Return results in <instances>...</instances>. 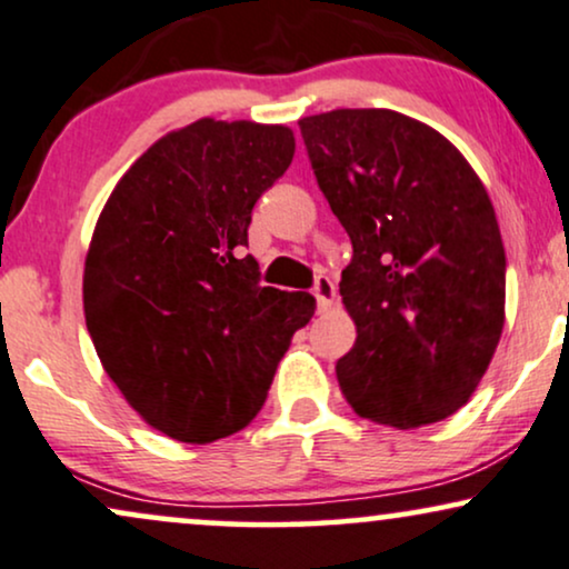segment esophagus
<instances>
[{
  "label": "esophagus",
  "instance_id": "1",
  "mask_svg": "<svg viewBox=\"0 0 569 569\" xmlns=\"http://www.w3.org/2000/svg\"><path fill=\"white\" fill-rule=\"evenodd\" d=\"M313 296H317L319 311H327L335 303V282L329 277H319L317 284H313Z\"/></svg>",
  "mask_w": 569,
  "mask_h": 569
}]
</instances>
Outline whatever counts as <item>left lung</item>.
Listing matches in <instances>:
<instances>
[{"label": "left lung", "instance_id": "1", "mask_svg": "<svg viewBox=\"0 0 569 569\" xmlns=\"http://www.w3.org/2000/svg\"><path fill=\"white\" fill-rule=\"evenodd\" d=\"M319 189L353 242L338 361L359 417L413 430L459 411L503 329L507 256L493 202L443 134L396 110L300 118Z\"/></svg>", "mask_w": 569, "mask_h": 569}]
</instances>
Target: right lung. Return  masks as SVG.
Instances as JSON below:
<instances>
[{
  "label": "right lung",
  "mask_w": 569,
  "mask_h": 569,
  "mask_svg": "<svg viewBox=\"0 0 569 569\" xmlns=\"http://www.w3.org/2000/svg\"><path fill=\"white\" fill-rule=\"evenodd\" d=\"M292 156L287 126L200 118L142 152L97 219L91 342L131 409L181 443L248 427L313 317V296L261 287L242 256L252 206Z\"/></svg>",
  "instance_id": "right-lung-1"
}]
</instances>
